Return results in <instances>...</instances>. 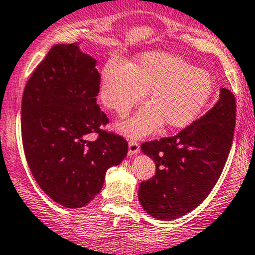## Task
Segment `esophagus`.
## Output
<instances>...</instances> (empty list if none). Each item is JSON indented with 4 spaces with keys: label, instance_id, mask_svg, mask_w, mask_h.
Listing matches in <instances>:
<instances>
[{
    "label": "esophagus",
    "instance_id": "esophagus-1",
    "mask_svg": "<svg viewBox=\"0 0 255 255\" xmlns=\"http://www.w3.org/2000/svg\"><path fill=\"white\" fill-rule=\"evenodd\" d=\"M138 152H139V143L137 140H129V143H128V153H129V155L137 154Z\"/></svg>",
    "mask_w": 255,
    "mask_h": 255
}]
</instances>
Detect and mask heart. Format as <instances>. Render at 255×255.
<instances>
[{"instance_id":"obj_1","label":"heart","mask_w":255,"mask_h":255,"mask_svg":"<svg viewBox=\"0 0 255 255\" xmlns=\"http://www.w3.org/2000/svg\"><path fill=\"white\" fill-rule=\"evenodd\" d=\"M213 77L182 57L164 52H145L128 63L111 58L103 67L100 96L103 105L120 117L127 116L149 91L152 103L123 123L130 135L148 134L163 122L169 128H184L203 112L213 93Z\"/></svg>"}]
</instances>
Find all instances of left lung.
Segmentation results:
<instances>
[{
	"label": "left lung",
	"mask_w": 255,
	"mask_h": 255,
	"mask_svg": "<svg viewBox=\"0 0 255 255\" xmlns=\"http://www.w3.org/2000/svg\"><path fill=\"white\" fill-rule=\"evenodd\" d=\"M236 128V98L221 88L212 110L174 137L144 142L155 175L140 183L138 198L149 216L173 221L193 211L216 185L228 158Z\"/></svg>",
	"instance_id": "8db88e82"
}]
</instances>
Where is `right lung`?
I'll list each match as a JSON object with an SVG mask.
<instances>
[{"mask_svg":"<svg viewBox=\"0 0 255 255\" xmlns=\"http://www.w3.org/2000/svg\"><path fill=\"white\" fill-rule=\"evenodd\" d=\"M97 62L77 43L56 44L29 77L21 108L27 164L44 193L67 208H81L101 192L108 168L128 152L97 105ZM96 132L98 138L88 141Z\"/></svg>","mask_w":255,"mask_h":255,"instance_id":"1","label":"right lung"}]
</instances>
